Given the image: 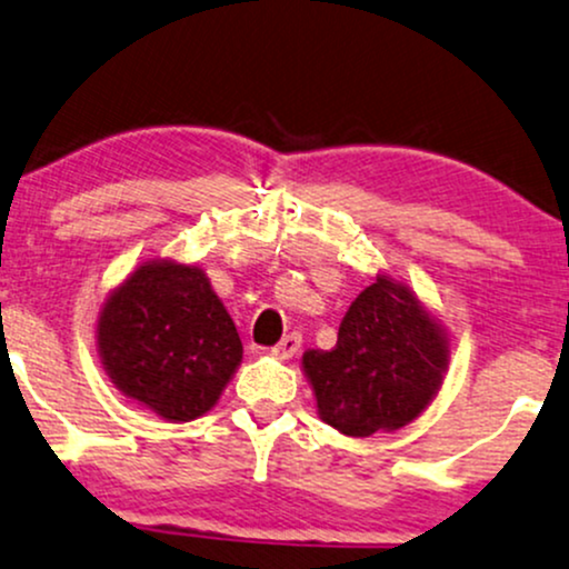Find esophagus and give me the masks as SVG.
Returning <instances> with one entry per match:
<instances>
[{
    "label": "esophagus",
    "mask_w": 569,
    "mask_h": 569,
    "mask_svg": "<svg viewBox=\"0 0 569 569\" xmlns=\"http://www.w3.org/2000/svg\"><path fill=\"white\" fill-rule=\"evenodd\" d=\"M298 351H300V332H290V336H284L271 349L273 357H279V359H292Z\"/></svg>",
    "instance_id": "obj_1"
}]
</instances>
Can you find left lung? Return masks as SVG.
Wrapping results in <instances>:
<instances>
[{"mask_svg": "<svg viewBox=\"0 0 569 569\" xmlns=\"http://www.w3.org/2000/svg\"><path fill=\"white\" fill-rule=\"evenodd\" d=\"M447 365V330L389 273H378L349 306L336 349L303 353L319 418L346 437L412 423L442 389Z\"/></svg>", "mask_w": 569, "mask_h": 569, "instance_id": "obj_1", "label": "left lung"}]
</instances>
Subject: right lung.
Returning <instances> with one entry per match:
<instances>
[{"mask_svg":"<svg viewBox=\"0 0 569 569\" xmlns=\"http://www.w3.org/2000/svg\"><path fill=\"white\" fill-rule=\"evenodd\" d=\"M96 332L111 383L170 423L212 410L242 362L233 319L197 263H140L106 298Z\"/></svg>","mask_w":569,"mask_h":569,"instance_id":"right-lung-1","label":"right lung"}]
</instances>
